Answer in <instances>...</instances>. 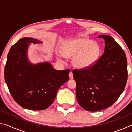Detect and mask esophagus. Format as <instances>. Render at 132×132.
Instances as JSON below:
<instances>
[{
    "label": "esophagus",
    "instance_id": "1",
    "mask_svg": "<svg viewBox=\"0 0 132 132\" xmlns=\"http://www.w3.org/2000/svg\"><path fill=\"white\" fill-rule=\"evenodd\" d=\"M69 77H70V79H73V75L72 71H70V72L69 73Z\"/></svg>",
    "mask_w": 132,
    "mask_h": 132
}]
</instances>
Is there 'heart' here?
<instances>
[{
    "label": "heart",
    "mask_w": 132,
    "mask_h": 132,
    "mask_svg": "<svg viewBox=\"0 0 132 132\" xmlns=\"http://www.w3.org/2000/svg\"><path fill=\"white\" fill-rule=\"evenodd\" d=\"M100 44L86 38H79L66 41L62 45L61 52L64 57H71V64L75 68L84 69L95 63L101 54ZM57 59L61 61L60 56Z\"/></svg>",
    "instance_id": "1"
}]
</instances>
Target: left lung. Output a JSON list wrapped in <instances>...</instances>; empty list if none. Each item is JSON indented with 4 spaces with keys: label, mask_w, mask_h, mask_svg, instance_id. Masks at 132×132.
Masks as SVG:
<instances>
[{
    "label": "left lung",
    "mask_w": 132,
    "mask_h": 132,
    "mask_svg": "<svg viewBox=\"0 0 132 132\" xmlns=\"http://www.w3.org/2000/svg\"><path fill=\"white\" fill-rule=\"evenodd\" d=\"M105 40L104 53L90 68L74 70L76 98L85 110L96 112L111 106L124 91L128 79L125 53L112 37Z\"/></svg>",
    "instance_id": "8db88e82"
}]
</instances>
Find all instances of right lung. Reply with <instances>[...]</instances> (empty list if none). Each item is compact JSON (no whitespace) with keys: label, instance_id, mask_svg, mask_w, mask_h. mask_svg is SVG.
<instances>
[{"label":"right lung","instance_id":"1","mask_svg":"<svg viewBox=\"0 0 132 132\" xmlns=\"http://www.w3.org/2000/svg\"><path fill=\"white\" fill-rule=\"evenodd\" d=\"M42 42L22 38L11 47L4 68V79L11 95L23 108L44 110L53 103L57 91L69 79V69L57 70L49 62L31 63L28 49Z\"/></svg>","mask_w":132,"mask_h":132}]
</instances>
